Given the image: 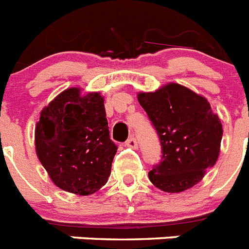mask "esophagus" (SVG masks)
<instances>
[{
  "instance_id": "1",
  "label": "esophagus",
  "mask_w": 249,
  "mask_h": 249,
  "mask_svg": "<svg viewBox=\"0 0 249 249\" xmlns=\"http://www.w3.org/2000/svg\"><path fill=\"white\" fill-rule=\"evenodd\" d=\"M126 146L129 148H137L139 147V143H137L135 137H129V139L126 141Z\"/></svg>"
}]
</instances>
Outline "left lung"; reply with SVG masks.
Returning a JSON list of instances; mask_svg holds the SVG:
<instances>
[{
    "label": "left lung",
    "instance_id": "left-lung-1",
    "mask_svg": "<svg viewBox=\"0 0 249 249\" xmlns=\"http://www.w3.org/2000/svg\"><path fill=\"white\" fill-rule=\"evenodd\" d=\"M137 99L162 148V160L148 173L150 181L171 194L196 185L215 165L223 136L222 122L208 99L178 83L140 92Z\"/></svg>",
    "mask_w": 249,
    "mask_h": 249
}]
</instances>
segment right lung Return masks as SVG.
Returning <instances> with one entry per match:
<instances>
[{
    "instance_id": "1",
    "label": "right lung",
    "mask_w": 249,
    "mask_h": 249,
    "mask_svg": "<svg viewBox=\"0 0 249 249\" xmlns=\"http://www.w3.org/2000/svg\"><path fill=\"white\" fill-rule=\"evenodd\" d=\"M35 150L55 185L76 195L98 191L110 175L117 146L110 140L101 93L65 89L42 108Z\"/></svg>"
}]
</instances>
